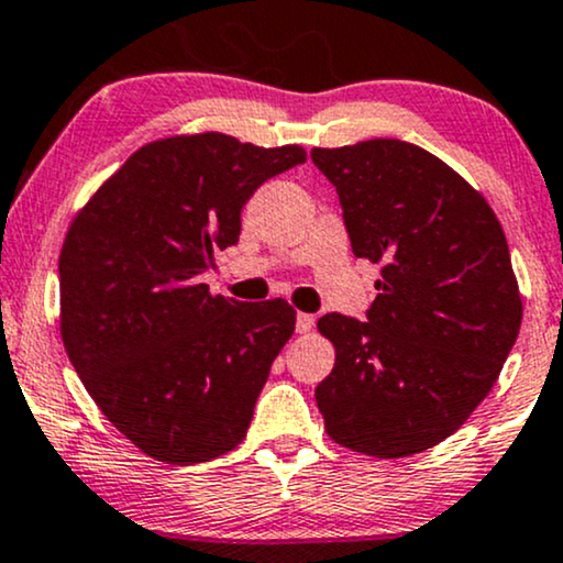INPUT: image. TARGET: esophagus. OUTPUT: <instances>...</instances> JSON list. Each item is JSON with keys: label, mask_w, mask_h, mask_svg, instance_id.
I'll return each instance as SVG.
<instances>
[{"label": "esophagus", "mask_w": 563, "mask_h": 563, "mask_svg": "<svg viewBox=\"0 0 563 563\" xmlns=\"http://www.w3.org/2000/svg\"><path fill=\"white\" fill-rule=\"evenodd\" d=\"M314 328V314H307V312H299L296 314V331L299 333H309Z\"/></svg>", "instance_id": "obj_1"}]
</instances>
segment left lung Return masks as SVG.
I'll return each mask as SVG.
<instances>
[{"label":"left lung","instance_id":"left-lung-1","mask_svg":"<svg viewBox=\"0 0 563 563\" xmlns=\"http://www.w3.org/2000/svg\"><path fill=\"white\" fill-rule=\"evenodd\" d=\"M357 260L380 264L367 320H318L335 365L314 389L333 442L405 457L455 434L487 397L521 328L495 211L444 161L402 140L314 147Z\"/></svg>","mask_w":563,"mask_h":563}]
</instances>
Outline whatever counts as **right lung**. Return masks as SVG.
<instances>
[{
	"instance_id": "1",
	"label": "right lung",
	"mask_w": 563,
	"mask_h": 563,
	"mask_svg": "<svg viewBox=\"0 0 563 563\" xmlns=\"http://www.w3.org/2000/svg\"><path fill=\"white\" fill-rule=\"evenodd\" d=\"M299 145L219 132L140 147L70 222L60 251V335L106 418L145 455L211 461L249 431L288 301L211 294L214 251L238 243L256 187L303 164Z\"/></svg>"
}]
</instances>
